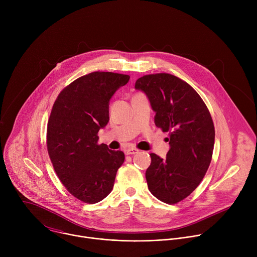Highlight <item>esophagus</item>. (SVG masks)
<instances>
[{
  "label": "esophagus",
  "mask_w": 257,
  "mask_h": 257,
  "mask_svg": "<svg viewBox=\"0 0 257 257\" xmlns=\"http://www.w3.org/2000/svg\"><path fill=\"white\" fill-rule=\"evenodd\" d=\"M138 150L137 149H134V148H130V149H127L126 151H125V154L126 155H136V154H138Z\"/></svg>",
  "instance_id": "esophagus-1"
}]
</instances>
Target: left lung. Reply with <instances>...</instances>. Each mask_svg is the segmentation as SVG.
<instances>
[{"label":"left lung","instance_id":"8db88e82","mask_svg":"<svg viewBox=\"0 0 257 257\" xmlns=\"http://www.w3.org/2000/svg\"><path fill=\"white\" fill-rule=\"evenodd\" d=\"M135 88L149 97L156 112L155 124L169 132L166 159L151 154L145 172L154 196L174 204L189 196L199 185L211 162L214 126L199 94L185 81L168 73L144 75Z\"/></svg>","mask_w":257,"mask_h":257}]
</instances>
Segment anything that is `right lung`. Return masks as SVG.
<instances>
[{
	"label": "right lung",
	"mask_w": 257,
	"mask_h": 257,
	"mask_svg": "<svg viewBox=\"0 0 257 257\" xmlns=\"http://www.w3.org/2000/svg\"><path fill=\"white\" fill-rule=\"evenodd\" d=\"M129 79L113 72L89 73L66 86L53 105L48 153L62 184L85 203H96L111 193L124 163V153L98 144L97 133L109 120V99Z\"/></svg>",
	"instance_id": "add662e5"
}]
</instances>
